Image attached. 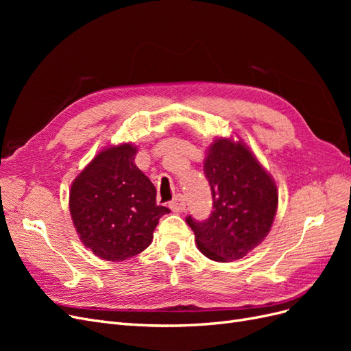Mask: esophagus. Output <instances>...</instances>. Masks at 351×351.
<instances>
[{
	"label": "esophagus",
	"instance_id": "1",
	"mask_svg": "<svg viewBox=\"0 0 351 351\" xmlns=\"http://www.w3.org/2000/svg\"><path fill=\"white\" fill-rule=\"evenodd\" d=\"M169 208H171L174 212H183L186 209V202L182 195H176L174 199L169 202Z\"/></svg>",
	"mask_w": 351,
	"mask_h": 351
}]
</instances>
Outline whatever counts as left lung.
I'll list each match as a JSON object with an SVG mask.
<instances>
[{"mask_svg": "<svg viewBox=\"0 0 351 351\" xmlns=\"http://www.w3.org/2000/svg\"><path fill=\"white\" fill-rule=\"evenodd\" d=\"M212 192L208 219L186 222L195 232L197 249L217 262H232L267 237L278 205L271 176L240 141L217 139L204 164Z\"/></svg>", "mask_w": 351, "mask_h": 351, "instance_id": "1", "label": "left lung"}]
</instances>
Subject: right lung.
<instances>
[{
	"instance_id": "1",
	"label": "right lung",
	"mask_w": 351,
	"mask_h": 351,
	"mask_svg": "<svg viewBox=\"0 0 351 351\" xmlns=\"http://www.w3.org/2000/svg\"><path fill=\"white\" fill-rule=\"evenodd\" d=\"M136 152L132 143L107 147L71 184L73 224L84 246L105 261L143 252L159 218L169 212L156 204V189L136 167Z\"/></svg>"
}]
</instances>
